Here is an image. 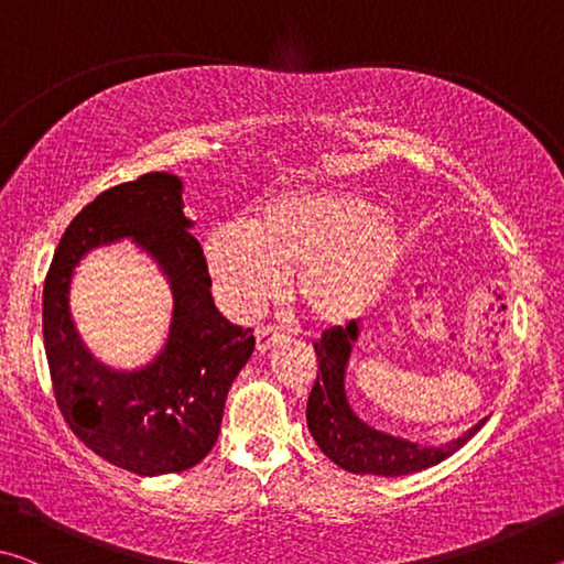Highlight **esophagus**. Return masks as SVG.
<instances>
[{
	"label": "esophagus",
	"mask_w": 564,
	"mask_h": 564,
	"mask_svg": "<svg viewBox=\"0 0 564 564\" xmlns=\"http://www.w3.org/2000/svg\"><path fill=\"white\" fill-rule=\"evenodd\" d=\"M279 340H283V333L279 328L261 326L259 330H256V348H259L261 352H265L271 346H275Z\"/></svg>",
	"instance_id": "1"
}]
</instances>
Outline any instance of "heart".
I'll return each mask as SVG.
<instances>
[{
  "label": "heart",
  "mask_w": 564,
  "mask_h": 564,
  "mask_svg": "<svg viewBox=\"0 0 564 564\" xmlns=\"http://www.w3.org/2000/svg\"><path fill=\"white\" fill-rule=\"evenodd\" d=\"M403 234L366 196L340 188H295L265 202L253 221H221L204 253L216 291L234 316H253L279 299L293 273V299L321 326L366 313L403 261Z\"/></svg>",
  "instance_id": "1"
}]
</instances>
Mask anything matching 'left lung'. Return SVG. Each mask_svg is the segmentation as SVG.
<instances>
[{
    "label": "left lung",
    "mask_w": 564,
    "mask_h": 564,
    "mask_svg": "<svg viewBox=\"0 0 564 564\" xmlns=\"http://www.w3.org/2000/svg\"><path fill=\"white\" fill-rule=\"evenodd\" d=\"M356 338L358 323L350 321L346 328H330L323 333L321 340L313 343L318 360V376L308 395V405H305V420H308L313 441L343 470L380 477H398L425 470V467L443 463L445 457L460 451L485 425L488 417L473 425L457 441L437 447H425L403 441V437L380 433L368 423H362L352 413L346 398V368Z\"/></svg>",
    "instance_id": "1"
}]
</instances>
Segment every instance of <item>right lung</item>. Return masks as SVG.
Wrapping results in <instances>:
<instances>
[{
	"instance_id": "obj_1",
	"label": "right lung",
	"mask_w": 564,
	"mask_h": 564,
	"mask_svg": "<svg viewBox=\"0 0 564 564\" xmlns=\"http://www.w3.org/2000/svg\"><path fill=\"white\" fill-rule=\"evenodd\" d=\"M181 188L178 176L154 171L104 191L64 231L44 281L42 330L56 405L89 451L137 475L188 470L212 453L228 388L256 346L253 328L234 326L216 308ZM119 237L144 247L175 291L165 350L131 375L94 361L68 313L73 265Z\"/></svg>"
}]
</instances>
